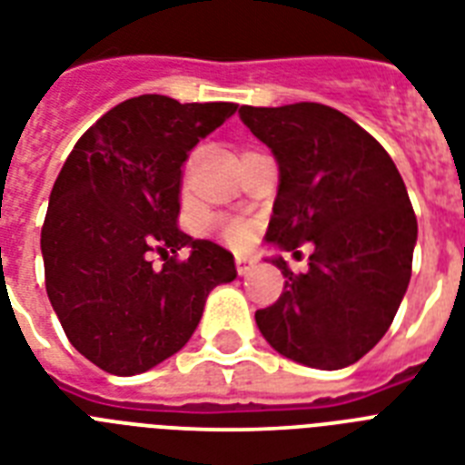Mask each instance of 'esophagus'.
<instances>
[{"instance_id":"1","label":"esophagus","mask_w":465,"mask_h":465,"mask_svg":"<svg viewBox=\"0 0 465 465\" xmlns=\"http://www.w3.org/2000/svg\"><path fill=\"white\" fill-rule=\"evenodd\" d=\"M252 265H255V260L248 258V255H239V258H236V270H239L241 277H245V274L252 270Z\"/></svg>"}]
</instances>
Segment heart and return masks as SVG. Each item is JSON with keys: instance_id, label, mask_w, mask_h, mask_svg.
<instances>
[{"instance_id": "obj_1", "label": "heart", "mask_w": 465, "mask_h": 465, "mask_svg": "<svg viewBox=\"0 0 465 465\" xmlns=\"http://www.w3.org/2000/svg\"><path fill=\"white\" fill-rule=\"evenodd\" d=\"M220 233L226 243L233 245V248H241V245L251 243L255 229H252V224L248 220H241V217H229V220L220 222Z\"/></svg>"}]
</instances>
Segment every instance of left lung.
Here are the masks:
<instances>
[{"instance_id":"left-lung-1","label":"left lung","mask_w":465,"mask_h":465,"mask_svg":"<svg viewBox=\"0 0 465 465\" xmlns=\"http://www.w3.org/2000/svg\"><path fill=\"white\" fill-rule=\"evenodd\" d=\"M239 114L279 164L267 241L315 248L301 274L272 258L284 292L255 312L258 330L296 363L346 368L384 337L409 289L418 222L401 173L365 128L327 104H243Z\"/></svg>"}]
</instances>
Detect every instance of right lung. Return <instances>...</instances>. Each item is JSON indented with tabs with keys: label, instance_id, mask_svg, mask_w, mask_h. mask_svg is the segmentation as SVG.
Returning <instances> with one entry per match:
<instances>
[{
	"label": "right lung",
	"instance_id": "obj_1",
	"mask_svg": "<svg viewBox=\"0 0 465 465\" xmlns=\"http://www.w3.org/2000/svg\"><path fill=\"white\" fill-rule=\"evenodd\" d=\"M236 109L131 97L64 162L40 236L45 286L74 349L104 372L131 377L167 361L198 327L207 293L236 279L232 252L176 226L181 164ZM181 247L192 248L186 261ZM150 250L174 255L154 271Z\"/></svg>",
	"mask_w": 465,
	"mask_h": 465
}]
</instances>
